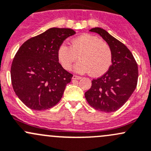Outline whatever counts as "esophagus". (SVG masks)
<instances>
[{
  "mask_svg": "<svg viewBox=\"0 0 151 151\" xmlns=\"http://www.w3.org/2000/svg\"><path fill=\"white\" fill-rule=\"evenodd\" d=\"M81 78H82V77H79V76H76V75H74L72 77L73 80H80Z\"/></svg>",
  "mask_w": 151,
  "mask_h": 151,
  "instance_id": "obj_1",
  "label": "esophagus"
}]
</instances>
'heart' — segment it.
I'll list each match as a JSON object with an SVG mask.
<instances>
[{"instance_id":"1","label":"heart","mask_w":151,"mask_h":151,"mask_svg":"<svg viewBox=\"0 0 151 151\" xmlns=\"http://www.w3.org/2000/svg\"><path fill=\"white\" fill-rule=\"evenodd\" d=\"M73 70L79 74L90 72L93 77L103 75L110 68L112 63V53L106 42L99 37L85 34L74 38L71 47L61 44L57 50V58L61 66L69 70L71 65L77 60Z\"/></svg>"}]
</instances>
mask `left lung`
Instances as JSON below:
<instances>
[{"label":"left lung","instance_id":"8db88e82","mask_svg":"<svg viewBox=\"0 0 151 151\" xmlns=\"http://www.w3.org/2000/svg\"><path fill=\"white\" fill-rule=\"evenodd\" d=\"M98 33L107 42L112 53V64L106 74L92 81L85 92L87 101L95 109L114 112L123 106L135 90L138 68L134 56L124 45L107 31L100 27L90 30Z\"/></svg>","mask_w":151,"mask_h":151}]
</instances>
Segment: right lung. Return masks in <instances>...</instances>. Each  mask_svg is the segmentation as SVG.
<instances>
[{
	"mask_svg": "<svg viewBox=\"0 0 151 151\" xmlns=\"http://www.w3.org/2000/svg\"><path fill=\"white\" fill-rule=\"evenodd\" d=\"M75 33L70 28H50L19 47L13 60L11 77L16 95L28 108L45 110L61 99L73 75L58 62L57 50Z\"/></svg>",
	"mask_w": 151,
	"mask_h": 151,
	"instance_id": "add662e5",
	"label": "right lung"
}]
</instances>
